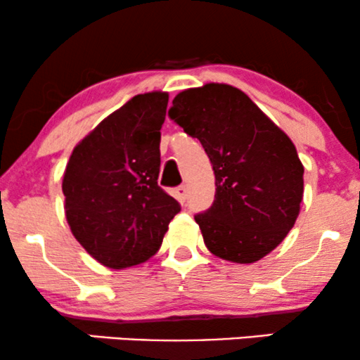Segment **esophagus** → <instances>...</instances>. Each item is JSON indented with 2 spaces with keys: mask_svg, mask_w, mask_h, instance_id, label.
<instances>
[{
  "mask_svg": "<svg viewBox=\"0 0 360 360\" xmlns=\"http://www.w3.org/2000/svg\"><path fill=\"white\" fill-rule=\"evenodd\" d=\"M176 198H179L180 202H185L188 198V188L187 185H180L179 188H176Z\"/></svg>",
  "mask_w": 360,
  "mask_h": 360,
  "instance_id": "34e87169",
  "label": "esophagus"
}]
</instances>
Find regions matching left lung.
<instances>
[{"mask_svg":"<svg viewBox=\"0 0 360 360\" xmlns=\"http://www.w3.org/2000/svg\"><path fill=\"white\" fill-rule=\"evenodd\" d=\"M176 125L198 139L215 173V200L195 215L212 254L237 264L260 260L294 227L304 167L292 140L230 85L208 83L173 98Z\"/></svg>","mask_w":360,"mask_h":360,"instance_id":"8db88e82","label":"left lung"}]
</instances>
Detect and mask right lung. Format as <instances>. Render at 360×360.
I'll return each instance as SVG.
<instances>
[{
    "instance_id": "obj_1",
    "label": "right lung",
    "mask_w": 360,
    "mask_h": 360,
    "mask_svg": "<svg viewBox=\"0 0 360 360\" xmlns=\"http://www.w3.org/2000/svg\"><path fill=\"white\" fill-rule=\"evenodd\" d=\"M168 95H136L75 146L63 175L66 220L100 264L127 269L158 252L180 203L158 185Z\"/></svg>"
}]
</instances>
